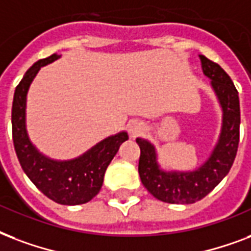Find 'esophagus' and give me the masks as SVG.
I'll use <instances>...</instances> for the list:
<instances>
[{
	"label": "esophagus",
	"mask_w": 251,
	"mask_h": 251,
	"mask_svg": "<svg viewBox=\"0 0 251 251\" xmlns=\"http://www.w3.org/2000/svg\"><path fill=\"white\" fill-rule=\"evenodd\" d=\"M143 124L140 123V122H132V123H129V126H128V131H129L132 137H135V136H137L140 132L143 131Z\"/></svg>",
	"instance_id": "1"
}]
</instances>
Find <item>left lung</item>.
Wrapping results in <instances>:
<instances>
[{
    "label": "left lung",
    "instance_id": "left-lung-1",
    "mask_svg": "<svg viewBox=\"0 0 251 251\" xmlns=\"http://www.w3.org/2000/svg\"><path fill=\"white\" fill-rule=\"evenodd\" d=\"M199 59L203 73L211 79V86L223 111L220 136L208 158L190 172L165 170L158 164L156 147L145 139H136L141 151L140 179L154 198L170 204H192L208 195L232 168L240 141L238 91L219 64L203 55H199Z\"/></svg>",
    "mask_w": 251,
    "mask_h": 251
}]
</instances>
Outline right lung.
<instances>
[{"instance_id": "obj_1", "label": "right lung", "mask_w": 251, "mask_h": 251, "mask_svg": "<svg viewBox=\"0 0 251 251\" xmlns=\"http://www.w3.org/2000/svg\"><path fill=\"white\" fill-rule=\"evenodd\" d=\"M57 59L60 55L53 53L47 59L39 60L25 73L22 81L15 87L11 108L13 141L23 172L47 198L59 204L78 205L90 201L98 194L106 169L120 145L128 140V133L122 131L108 136L72 160H52L39 152L31 143L26 128L27 93L40 68Z\"/></svg>"}]
</instances>
